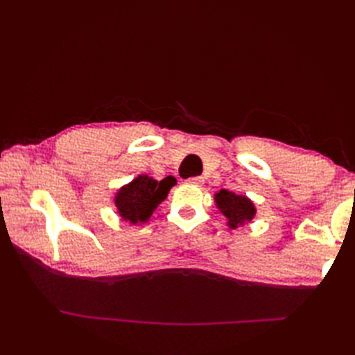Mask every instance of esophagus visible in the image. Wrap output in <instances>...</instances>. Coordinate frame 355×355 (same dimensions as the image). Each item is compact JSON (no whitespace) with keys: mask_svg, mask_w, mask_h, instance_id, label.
I'll use <instances>...</instances> for the list:
<instances>
[{"mask_svg":"<svg viewBox=\"0 0 355 355\" xmlns=\"http://www.w3.org/2000/svg\"><path fill=\"white\" fill-rule=\"evenodd\" d=\"M187 184H192V186H201L202 183H205V178L202 177H191L186 180Z\"/></svg>","mask_w":355,"mask_h":355,"instance_id":"34e87169","label":"esophagus"}]
</instances>
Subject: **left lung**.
Wrapping results in <instances>:
<instances>
[{"instance_id":"left-lung-1","label":"left lung","mask_w":355,"mask_h":355,"mask_svg":"<svg viewBox=\"0 0 355 355\" xmlns=\"http://www.w3.org/2000/svg\"><path fill=\"white\" fill-rule=\"evenodd\" d=\"M215 202L220 212L227 218V225L230 229H238L241 225L250 223L256 215V207L250 198L227 189H221L215 193Z\"/></svg>"}]
</instances>
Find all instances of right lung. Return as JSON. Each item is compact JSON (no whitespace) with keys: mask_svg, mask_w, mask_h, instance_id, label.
Returning a JSON list of instances; mask_svg holds the SVG:
<instances>
[{"mask_svg":"<svg viewBox=\"0 0 355 355\" xmlns=\"http://www.w3.org/2000/svg\"><path fill=\"white\" fill-rule=\"evenodd\" d=\"M175 184L177 180L171 175L157 182L153 177L141 173L117 191L114 205L119 215L131 224L146 223L157 206L168 197L171 187Z\"/></svg>","mask_w":355,"mask_h":355,"instance_id":"right-lung-1","label":"right lung"}]
</instances>
